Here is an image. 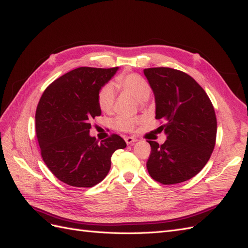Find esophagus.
I'll use <instances>...</instances> for the list:
<instances>
[{"mask_svg":"<svg viewBox=\"0 0 248 248\" xmlns=\"http://www.w3.org/2000/svg\"><path fill=\"white\" fill-rule=\"evenodd\" d=\"M125 142L127 145H131L134 144L135 142H137V139L136 138H132V137H126L125 138Z\"/></svg>","mask_w":248,"mask_h":248,"instance_id":"obj_1","label":"esophagus"}]
</instances>
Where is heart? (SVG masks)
I'll return each instance as SVG.
<instances>
[{
  "label": "heart",
  "mask_w": 248,
  "mask_h": 248,
  "mask_svg": "<svg viewBox=\"0 0 248 248\" xmlns=\"http://www.w3.org/2000/svg\"><path fill=\"white\" fill-rule=\"evenodd\" d=\"M117 86L127 93L138 102L148 100L152 89L148 82L141 76L137 74L123 75L117 78ZM114 101V87L112 84H106L101 88L98 94V105L103 112H109L112 108ZM140 123V119L131 118H117L114 121V126L122 131H132L136 125Z\"/></svg>",
  "instance_id": "1"
}]
</instances>
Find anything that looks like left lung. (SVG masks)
Here are the masks:
<instances>
[{
  "label": "left lung",
  "instance_id": "1",
  "mask_svg": "<svg viewBox=\"0 0 248 248\" xmlns=\"http://www.w3.org/2000/svg\"><path fill=\"white\" fill-rule=\"evenodd\" d=\"M155 100V119L167 140L152 147L146 163L154 180L164 185L184 182L206 165L215 148L217 119L204 89L183 71L168 67L144 69Z\"/></svg>",
  "mask_w": 248,
  "mask_h": 248
}]
</instances>
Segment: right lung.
<instances>
[{
    "label": "right lung",
    "mask_w": 248,
    "mask_h": 248,
    "mask_svg": "<svg viewBox=\"0 0 248 248\" xmlns=\"http://www.w3.org/2000/svg\"><path fill=\"white\" fill-rule=\"evenodd\" d=\"M119 67H78L52 82L35 111V131L43 161L60 181L93 187L110 170L111 155L126 147L118 135L99 141L89 135L101 116L98 94Z\"/></svg>",
    "instance_id": "obj_1"
}]
</instances>
